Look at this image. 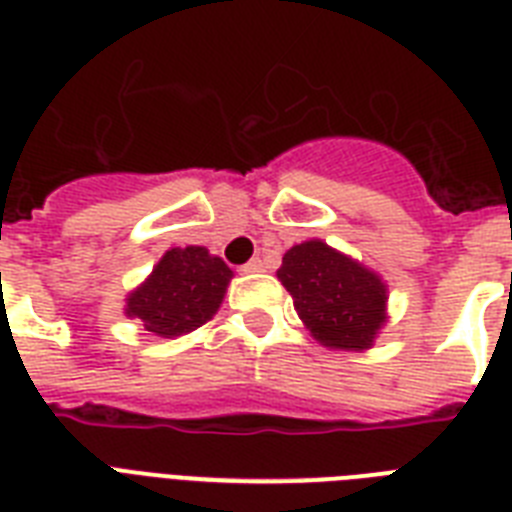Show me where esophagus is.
<instances>
[{
  "label": "esophagus",
  "instance_id": "34e87169",
  "mask_svg": "<svg viewBox=\"0 0 512 512\" xmlns=\"http://www.w3.org/2000/svg\"><path fill=\"white\" fill-rule=\"evenodd\" d=\"M261 269H264L261 259H251L248 264H243V267H240V272H243V275H253V272H261Z\"/></svg>",
  "mask_w": 512,
  "mask_h": 512
}]
</instances>
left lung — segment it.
Wrapping results in <instances>:
<instances>
[{
    "label": "left lung",
    "mask_w": 512,
    "mask_h": 512,
    "mask_svg": "<svg viewBox=\"0 0 512 512\" xmlns=\"http://www.w3.org/2000/svg\"><path fill=\"white\" fill-rule=\"evenodd\" d=\"M277 280L293 296L309 333L327 349H370L386 322L383 280L322 240L293 245L282 256Z\"/></svg>",
    "instance_id": "obj_1"
}]
</instances>
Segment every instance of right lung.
Returning <instances> with one entry per match:
<instances>
[{
  "label": "right lung",
  "instance_id": "1",
  "mask_svg": "<svg viewBox=\"0 0 512 512\" xmlns=\"http://www.w3.org/2000/svg\"><path fill=\"white\" fill-rule=\"evenodd\" d=\"M232 269L203 245L171 248L153 275L126 296V317L161 338H177L206 325L222 306Z\"/></svg>",
  "mask_w": 512,
  "mask_h": 512
}]
</instances>
